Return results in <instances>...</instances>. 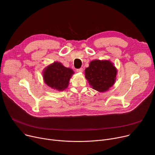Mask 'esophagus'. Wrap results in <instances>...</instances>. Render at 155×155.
<instances>
[{"instance_id":"1","label":"esophagus","mask_w":155,"mask_h":155,"mask_svg":"<svg viewBox=\"0 0 155 155\" xmlns=\"http://www.w3.org/2000/svg\"><path fill=\"white\" fill-rule=\"evenodd\" d=\"M77 72H78V73H80V72H83V68H80L77 69Z\"/></svg>"}]
</instances>
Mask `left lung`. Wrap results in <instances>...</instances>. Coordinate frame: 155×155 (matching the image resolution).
I'll return each instance as SVG.
<instances>
[{
	"label": "left lung",
	"instance_id": "obj_1",
	"mask_svg": "<svg viewBox=\"0 0 155 155\" xmlns=\"http://www.w3.org/2000/svg\"><path fill=\"white\" fill-rule=\"evenodd\" d=\"M85 78L94 90L104 92L115 84L117 69L109 60H95L85 70Z\"/></svg>",
	"mask_w": 155,
	"mask_h": 155
}]
</instances>
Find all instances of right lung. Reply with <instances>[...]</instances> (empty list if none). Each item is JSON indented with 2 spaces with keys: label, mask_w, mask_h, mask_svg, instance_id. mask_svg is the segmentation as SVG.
<instances>
[{
  "label": "right lung",
  "mask_w": 155,
  "mask_h": 155,
  "mask_svg": "<svg viewBox=\"0 0 155 155\" xmlns=\"http://www.w3.org/2000/svg\"><path fill=\"white\" fill-rule=\"evenodd\" d=\"M73 73L72 69L56 61L45 68L43 76L48 86L58 91H63L68 87L70 79Z\"/></svg>",
  "instance_id": "1"
}]
</instances>
